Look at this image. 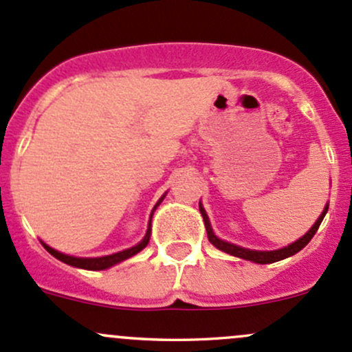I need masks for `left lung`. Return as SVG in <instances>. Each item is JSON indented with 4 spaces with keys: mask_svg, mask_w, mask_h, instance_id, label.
<instances>
[{
    "mask_svg": "<svg viewBox=\"0 0 352 352\" xmlns=\"http://www.w3.org/2000/svg\"><path fill=\"white\" fill-rule=\"evenodd\" d=\"M327 209H329V204L325 206L324 211H322V214L318 216V219L315 221V225L311 226V228L308 230V232L305 233L300 240H296V242L287 245V247L279 248V250H250V248L239 247V245L225 242V240L218 239V236L214 235V232H212L211 223H209V218H208V214H206L204 208H202V204L199 202V211H201L202 219H204V226H206V232H208L209 242L214 245L216 248H219V250L233 255V257H240V258H245V261H252V262H255V264H272V262L283 261V258H287V257H291V255L298 254V252H300L305 245L314 239V235L317 233L318 226H320V223H322V219H324Z\"/></svg>",
    "mask_w": 352,
    "mask_h": 352,
    "instance_id": "obj_1",
    "label": "left lung"
}]
</instances>
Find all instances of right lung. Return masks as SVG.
Listing matches in <instances>:
<instances>
[{"instance_id":"obj_1","label":"right lung","mask_w":352,"mask_h":352,"mask_svg":"<svg viewBox=\"0 0 352 352\" xmlns=\"http://www.w3.org/2000/svg\"><path fill=\"white\" fill-rule=\"evenodd\" d=\"M163 197L156 202L153 211H151V216H153L155 209L158 208L160 202L163 201ZM150 225H151V219H150ZM150 235H151V228L148 226L146 235H144V239L141 240L140 243L134 245V247H131V248H127V250L117 252V254H112V255H105V257H73V255H66V254H61V252L54 250V248L49 247V245H45L44 242H42V245H44V248L49 252V254L54 255L56 258H59V261L65 262V264H67V265H73V267H80V269H88V271H104V269L112 267V265L119 264V262L126 261V258L133 257V255H136L138 252L143 250V248L148 245V242H150Z\"/></svg>"}]
</instances>
